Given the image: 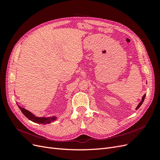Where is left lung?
<instances>
[{
  "label": "left lung",
  "instance_id": "8db88e82",
  "mask_svg": "<svg viewBox=\"0 0 160 160\" xmlns=\"http://www.w3.org/2000/svg\"><path fill=\"white\" fill-rule=\"evenodd\" d=\"M145 98H146V94H145V95L142 97V99L141 102H140V103L138 104V105L137 106V108H135V109H139V108H140V106H141V105H142V103H143V101H144V99H145Z\"/></svg>",
  "mask_w": 160,
  "mask_h": 160
}]
</instances>
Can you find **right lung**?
I'll return each instance as SVG.
<instances>
[{
    "label": "right lung",
    "instance_id": "right-lung-1",
    "mask_svg": "<svg viewBox=\"0 0 160 160\" xmlns=\"http://www.w3.org/2000/svg\"><path fill=\"white\" fill-rule=\"evenodd\" d=\"M18 108L21 109V112L24 114V115L25 116L26 118H27L28 119L32 121V122L38 123V124H49L51 123L52 122H55V120H57V116H52V117H37L35 115H34L32 113H31V111L25 109L24 108H21L19 106L18 104Z\"/></svg>",
    "mask_w": 160,
    "mask_h": 160
}]
</instances>
